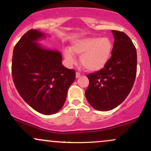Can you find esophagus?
Wrapping results in <instances>:
<instances>
[{"instance_id":"1","label":"esophagus","mask_w":151,"mask_h":151,"mask_svg":"<svg viewBox=\"0 0 151 151\" xmlns=\"http://www.w3.org/2000/svg\"><path fill=\"white\" fill-rule=\"evenodd\" d=\"M81 76V74L79 72H77L76 73V78H79Z\"/></svg>"}]
</instances>
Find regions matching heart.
Listing matches in <instances>:
<instances>
[{
  "mask_svg": "<svg viewBox=\"0 0 151 151\" xmlns=\"http://www.w3.org/2000/svg\"><path fill=\"white\" fill-rule=\"evenodd\" d=\"M112 49V42L108 37L84 38L74 42L72 46L74 52L81 55V65L90 72H97L105 67L111 58ZM72 51L69 48L64 50V56L70 65L75 62Z\"/></svg>",
  "mask_w": 151,
  "mask_h": 151,
  "instance_id": "b5f03b06",
  "label": "heart"
}]
</instances>
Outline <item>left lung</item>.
Here are the masks:
<instances>
[{"mask_svg": "<svg viewBox=\"0 0 151 151\" xmlns=\"http://www.w3.org/2000/svg\"><path fill=\"white\" fill-rule=\"evenodd\" d=\"M114 43L111 57L101 70L86 74L89 84L86 99L93 109L106 111L121 104L129 94L137 71L134 45L124 32L112 30Z\"/></svg>", "mask_w": 151, "mask_h": 151, "instance_id": "8db88e82", "label": "left lung"}]
</instances>
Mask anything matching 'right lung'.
<instances>
[{
    "label": "right lung",
    "mask_w": 151,
    "mask_h": 151,
    "mask_svg": "<svg viewBox=\"0 0 151 151\" xmlns=\"http://www.w3.org/2000/svg\"><path fill=\"white\" fill-rule=\"evenodd\" d=\"M45 36L33 29L22 36L13 50L12 77L27 104L39 113L51 115L63 106L75 70L62 65L60 52L44 49L37 42Z\"/></svg>",
    "instance_id": "obj_1"
}]
</instances>
